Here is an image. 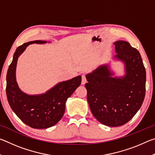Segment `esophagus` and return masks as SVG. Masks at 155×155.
<instances>
[{
    "label": "esophagus",
    "instance_id": "34e87169",
    "mask_svg": "<svg viewBox=\"0 0 155 155\" xmlns=\"http://www.w3.org/2000/svg\"><path fill=\"white\" fill-rule=\"evenodd\" d=\"M86 82H87V79H86V77L85 74H83L82 75V81H81V83L84 85Z\"/></svg>",
    "mask_w": 155,
    "mask_h": 155
}]
</instances>
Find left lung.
Returning <instances> with one entry per match:
<instances>
[{"label": "left lung", "mask_w": 155, "mask_h": 155, "mask_svg": "<svg viewBox=\"0 0 155 155\" xmlns=\"http://www.w3.org/2000/svg\"><path fill=\"white\" fill-rule=\"evenodd\" d=\"M115 58L125 64L122 77L114 75L107 65L86 75L87 99L96 119L108 127H120L133 118L146 94V70L140 53L125 41L114 43Z\"/></svg>", "instance_id": "8db88e82"}]
</instances>
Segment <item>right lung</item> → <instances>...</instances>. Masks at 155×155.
Masks as SVG:
<instances>
[{
	"mask_svg": "<svg viewBox=\"0 0 155 155\" xmlns=\"http://www.w3.org/2000/svg\"><path fill=\"white\" fill-rule=\"evenodd\" d=\"M44 44L35 40L18 46L7 74L6 94L13 111L22 121L33 128H47L56 124L64 114L65 102L81 85V77L58 84L40 95H28L18 87L15 78L18 59L31 44Z\"/></svg>",
	"mask_w": 155,
	"mask_h": 155,
	"instance_id": "1",
	"label": "right lung"
}]
</instances>
